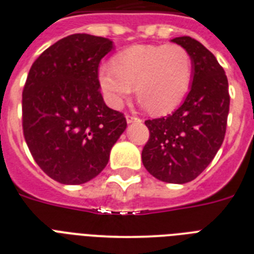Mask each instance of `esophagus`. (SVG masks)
I'll return each instance as SVG.
<instances>
[{
  "instance_id": "1",
  "label": "esophagus",
  "mask_w": 254,
  "mask_h": 254,
  "mask_svg": "<svg viewBox=\"0 0 254 254\" xmlns=\"http://www.w3.org/2000/svg\"><path fill=\"white\" fill-rule=\"evenodd\" d=\"M125 118H127V124H131V123L138 122V120H139L138 118H135V116H132V115H127V116H125Z\"/></svg>"
}]
</instances>
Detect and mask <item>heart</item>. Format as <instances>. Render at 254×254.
Instances as JSON below:
<instances>
[{"label": "heart", "instance_id": "b5f03b06", "mask_svg": "<svg viewBox=\"0 0 254 254\" xmlns=\"http://www.w3.org/2000/svg\"><path fill=\"white\" fill-rule=\"evenodd\" d=\"M97 81L105 101L119 110L135 92L149 113L162 115L184 101L192 82V58L181 45H134L104 62Z\"/></svg>", "mask_w": 254, "mask_h": 254}]
</instances>
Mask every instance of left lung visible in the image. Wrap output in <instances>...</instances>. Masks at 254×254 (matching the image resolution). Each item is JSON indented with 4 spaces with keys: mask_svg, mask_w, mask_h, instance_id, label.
Masks as SVG:
<instances>
[{
    "mask_svg": "<svg viewBox=\"0 0 254 254\" xmlns=\"http://www.w3.org/2000/svg\"><path fill=\"white\" fill-rule=\"evenodd\" d=\"M172 42L192 58V82L177 110L145 122L150 136L141 161L159 181L182 185L195 180L221 147L230 97L225 72L210 50L190 36Z\"/></svg>",
    "mask_w": 254,
    "mask_h": 254,
    "instance_id": "obj_1",
    "label": "left lung"
}]
</instances>
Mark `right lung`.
Segmentation results:
<instances>
[{
	"instance_id": "1",
	"label": "right lung",
	"mask_w": 254,
	"mask_h": 254,
	"mask_svg": "<svg viewBox=\"0 0 254 254\" xmlns=\"http://www.w3.org/2000/svg\"><path fill=\"white\" fill-rule=\"evenodd\" d=\"M110 39L73 34L44 50L22 91V129L38 166L63 185L91 181L106 167L127 120L105 104L97 81Z\"/></svg>"
}]
</instances>
